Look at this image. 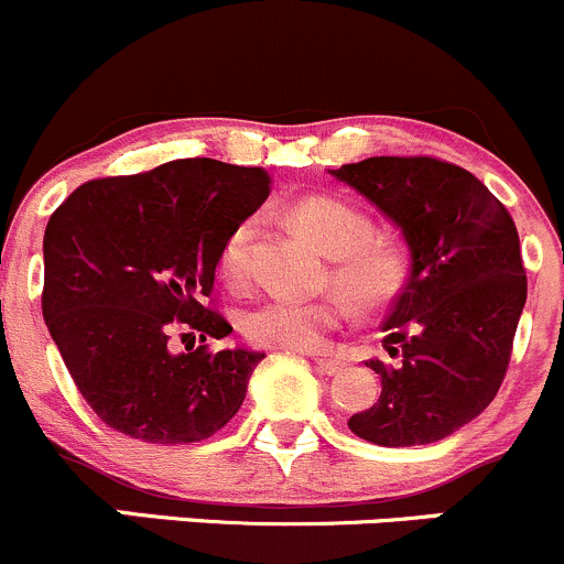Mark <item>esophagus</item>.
<instances>
[{
  "instance_id": "34e87169",
  "label": "esophagus",
  "mask_w": 564,
  "mask_h": 564,
  "mask_svg": "<svg viewBox=\"0 0 564 564\" xmlns=\"http://www.w3.org/2000/svg\"><path fill=\"white\" fill-rule=\"evenodd\" d=\"M314 362H316L318 371L327 373V377H333V373H338L340 368H344V362L340 360H333V357H322V355H316Z\"/></svg>"
}]
</instances>
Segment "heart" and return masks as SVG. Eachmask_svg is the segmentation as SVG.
<instances>
[{
    "instance_id": "1",
    "label": "heart",
    "mask_w": 564,
    "mask_h": 564,
    "mask_svg": "<svg viewBox=\"0 0 564 564\" xmlns=\"http://www.w3.org/2000/svg\"><path fill=\"white\" fill-rule=\"evenodd\" d=\"M294 218L333 256V281L360 308L388 303L401 286L403 264L398 250L371 237V224L360 209L329 196H311L294 204ZM256 220L246 218L226 235L218 253V272L231 286L250 275V246ZM346 303L338 294L297 297V294H267L253 300L240 314L242 335L264 349H316L329 329L340 324Z\"/></svg>"
}]
</instances>
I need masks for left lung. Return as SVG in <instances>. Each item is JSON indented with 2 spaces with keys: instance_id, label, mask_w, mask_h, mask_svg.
Returning a JSON list of instances; mask_svg holds the SVG:
<instances>
[{
  "instance_id": "8db88e82",
  "label": "left lung",
  "mask_w": 564,
  "mask_h": 564,
  "mask_svg": "<svg viewBox=\"0 0 564 564\" xmlns=\"http://www.w3.org/2000/svg\"><path fill=\"white\" fill-rule=\"evenodd\" d=\"M401 231L409 275L371 360L382 395L349 429L382 447L456 434L497 395L527 303L519 231L505 204L466 169L436 158H366L329 172Z\"/></svg>"
}]
</instances>
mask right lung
Instances as JSON below:
<instances>
[{
  "label": "right lung",
  "instance_id": "right-lung-1",
  "mask_svg": "<svg viewBox=\"0 0 564 564\" xmlns=\"http://www.w3.org/2000/svg\"><path fill=\"white\" fill-rule=\"evenodd\" d=\"M270 196V174L185 158L133 176L84 182L43 237V318L73 382L108 429L152 445L224 429L264 360L224 340L231 324L204 300L226 235Z\"/></svg>",
  "mask_w": 564,
  "mask_h": 564
}]
</instances>
